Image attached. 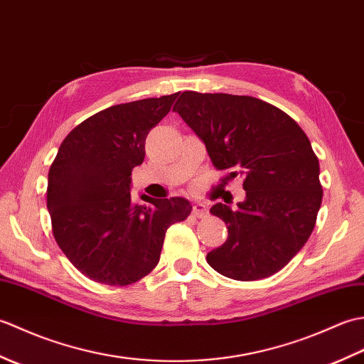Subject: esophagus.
I'll return each instance as SVG.
<instances>
[{"label": "esophagus", "mask_w": 364, "mask_h": 364, "mask_svg": "<svg viewBox=\"0 0 364 364\" xmlns=\"http://www.w3.org/2000/svg\"><path fill=\"white\" fill-rule=\"evenodd\" d=\"M192 213H194L196 218H206L208 215V208L205 203H196L194 206H192Z\"/></svg>", "instance_id": "obj_1"}]
</instances>
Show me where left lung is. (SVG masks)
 Wrapping results in <instances>:
<instances>
[{
	"mask_svg": "<svg viewBox=\"0 0 364 364\" xmlns=\"http://www.w3.org/2000/svg\"><path fill=\"white\" fill-rule=\"evenodd\" d=\"M173 111L202 139L215 168L244 176V202L211 208L228 237L206 255L208 264L239 282L282 270L308 241L322 203L310 139L288 114L255 97L188 90Z\"/></svg>",
	"mask_w": 364,
	"mask_h": 364,
	"instance_id": "8db88e82",
	"label": "left lung"
}]
</instances>
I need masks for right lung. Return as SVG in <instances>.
<instances>
[{
    "label": "right lung",
    "mask_w": 364,
    "mask_h": 364,
    "mask_svg": "<svg viewBox=\"0 0 364 364\" xmlns=\"http://www.w3.org/2000/svg\"><path fill=\"white\" fill-rule=\"evenodd\" d=\"M178 94L107 107L72 129L48 173L53 235L72 264L90 280L127 286L156 267L166 231L188 218L186 198H151L136 205L131 172L145 156L150 129L168 114Z\"/></svg>",
    "instance_id": "right-lung-1"
}]
</instances>
